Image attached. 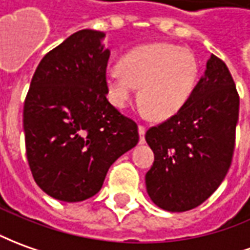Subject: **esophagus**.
<instances>
[{"label":"esophagus","mask_w":250,"mask_h":250,"mask_svg":"<svg viewBox=\"0 0 250 250\" xmlns=\"http://www.w3.org/2000/svg\"><path fill=\"white\" fill-rule=\"evenodd\" d=\"M146 130H147V128H146V126H143V125H139V135H140V144H144V143H146V139H144V136H146Z\"/></svg>","instance_id":"obj_1"}]
</instances>
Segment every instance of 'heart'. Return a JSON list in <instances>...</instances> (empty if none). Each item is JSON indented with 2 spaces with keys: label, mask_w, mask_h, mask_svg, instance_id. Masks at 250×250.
<instances>
[{
  "label": "heart",
  "mask_w": 250,
  "mask_h": 250,
  "mask_svg": "<svg viewBox=\"0 0 250 250\" xmlns=\"http://www.w3.org/2000/svg\"><path fill=\"white\" fill-rule=\"evenodd\" d=\"M199 77V65L192 51L177 44L155 43L130 50L120 65L106 73L110 103L125 108L140 87L143 110L156 120H167L185 106Z\"/></svg>",
  "instance_id": "1"
}]
</instances>
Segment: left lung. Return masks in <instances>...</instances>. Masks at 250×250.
I'll return each mask as SVG.
<instances>
[{"mask_svg": "<svg viewBox=\"0 0 250 250\" xmlns=\"http://www.w3.org/2000/svg\"><path fill=\"white\" fill-rule=\"evenodd\" d=\"M238 111L233 77L212 54L185 106L146 133L155 156L146 187L158 207L189 211L218 189L233 159Z\"/></svg>", "mask_w": 250, "mask_h": 250, "instance_id": "8db88e82", "label": "left lung"}]
</instances>
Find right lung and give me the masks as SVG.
I'll use <instances>...</instances> for the list:
<instances>
[{
  "mask_svg": "<svg viewBox=\"0 0 250 250\" xmlns=\"http://www.w3.org/2000/svg\"><path fill=\"white\" fill-rule=\"evenodd\" d=\"M104 32L82 30L43 57L24 102L25 151L38 187L57 200L92 197L139 143L137 125L108 102Z\"/></svg>",
  "mask_w": 250,
  "mask_h": 250,
  "instance_id": "add662e5",
  "label": "right lung"
}]
</instances>
